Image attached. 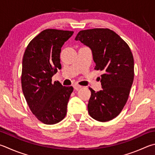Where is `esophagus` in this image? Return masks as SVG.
<instances>
[{
	"mask_svg": "<svg viewBox=\"0 0 155 155\" xmlns=\"http://www.w3.org/2000/svg\"><path fill=\"white\" fill-rule=\"evenodd\" d=\"M73 87H74V89L75 90H78V89H81L82 87H81V85H77V84H74V85H73Z\"/></svg>",
	"mask_w": 155,
	"mask_h": 155,
	"instance_id": "34e87169",
	"label": "esophagus"
}]
</instances>
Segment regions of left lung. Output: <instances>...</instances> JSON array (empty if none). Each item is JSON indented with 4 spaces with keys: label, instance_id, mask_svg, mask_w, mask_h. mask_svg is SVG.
I'll return each instance as SVG.
<instances>
[{
    "label": "left lung",
    "instance_id": "obj_1",
    "mask_svg": "<svg viewBox=\"0 0 155 155\" xmlns=\"http://www.w3.org/2000/svg\"><path fill=\"white\" fill-rule=\"evenodd\" d=\"M75 41L91 50L94 69L102 71L100 78L102 89L91 92L88 112L95 120L106 122L113 119L125 106L134 77V61L125 42L110 29L81 30Z\"/></svg>",
    "mask_w": 155,
    "mask_h": 155
}]
</instances>
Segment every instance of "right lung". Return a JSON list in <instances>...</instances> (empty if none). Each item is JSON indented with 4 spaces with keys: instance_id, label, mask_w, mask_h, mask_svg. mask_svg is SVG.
I'll use <instances>...</instances> for the list:
<instances>
[{
    "instance_id": "1",
    "label": "right lung",
    "mask_w": 155,
    "mask_h": 155,
    "mask_svg": "<svg viewBox=\"0 0 155 155\" xmlns=\"http://www.w3.org/2000/svg\"><path fill=\"white\" fill-rule=\"evenodd\" d=\"M74 32L47 29L30 42L22 60L21 87L30 110L42 123L53 125L61 121L73 87L51 83L61 69V48Z\"/></svg>"
}]
</instances>
